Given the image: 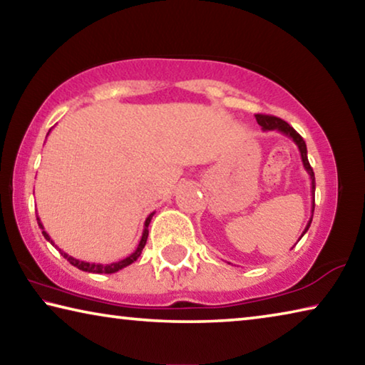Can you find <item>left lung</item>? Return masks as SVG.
Here are the masks:
<instances>
[{"label":"left lung","instance_id":"1","mask_svg":"<svg viewBox=\"0 0 365 365\" xmlns=\"http://www.w3.org/2000/svg\"><path fill=\"white\" fill-rule=\"evenodd\" d=\"M256 120H257V123L259 125L262 127V130L264 132H270V130H277V132H280V133H283V135H287V137H289L292 138L294 143H296V146H298V150H299V153H301V160H302V165H304V169H306V172L309 174V177H311V193H312V214H314V196H316V177H314V170H312V168H311V164H309V160H307V148H306V141L302 140V137L301 135L294 130V128L289 125V123H287L285 120H282L280 117H275V115H264V114H256ZM311 222H312V215H311V219H309V222H307V225H306V228H304V232H302V235H304L307 230H309V227H311ZM302 235L299 237V240L302 238Z\"/></svg>","mask_w":365,"mask_h":365}]
</instances>
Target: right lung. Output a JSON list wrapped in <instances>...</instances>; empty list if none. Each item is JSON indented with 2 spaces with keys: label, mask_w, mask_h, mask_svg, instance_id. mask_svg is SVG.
<instances>
[{
  "label": "right lung",
  "mask_w": 365,
  "mask_h": 365,
  "mask_svg": "<svg viewBox=\"0 0 365 365\" xmlns=\"http://www.w3.org/2000/svg\"><path fill=\"white\" fill-rule=\"evenodd\" d=\"M153 215H154V212H151L150 215H148L146 220H145L143 235H141V240H140V243H138V248L135 250V252H132V255L128 256V257L122 259V261H119V262H113V264H95V262H85V261H78V259L69 256V255H67V252H64L63 250L58 248V246L54 245V242L51 240V237H49V235L45 232V227H43V224L40 222V217H36V220H38V227H40L41 230H43V232H41V233H43V237H45V238L48 240V242L54 246V248H58L61 255H63V256L67 259V261H69V262L73 265V267H77V269L83 270V272H91V274H114V272H119L120 269L127 267V265H130L132 262H135V261H137V259L140 257L141 251H143L145 245H146V240H148V225H150V222H151V219H153Z\"/></svg>",
  "instance_id": "1"
}]
</instances>
